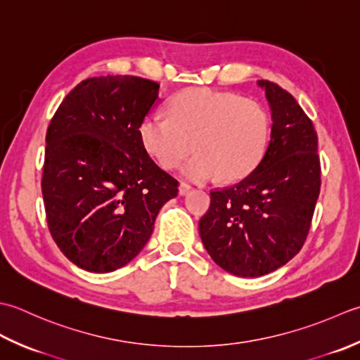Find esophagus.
I'll list each match as a JSON object with an SVG mask.
<instances>
[{
	"label": "esophagus",
	"instance_id": "34e87169",
	"mask_svg": "<svg viewBox=\"0 0 360 360\" xmlns=\"http://www.w3.org/2000/svg\"><path fill=\"white\" fill-rule=\"evenodd\" d=\"M189 189H191V186L188 185V183H180V186H179V194H180V195H186Z\"/></svg>",
	"mask_w": 360,
	"mask_h": 360
}]
</instances>
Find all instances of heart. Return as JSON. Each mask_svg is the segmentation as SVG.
<instances>
[{"label":"heart","instance_id":"obj_1","mask_svg":"<svg viewBox=\"0 0 360 360\" xmlns=\"http://www.w3.org/2000/svg\"><path fill=\"white\" fill-rule=\"evenodd\" d=\"M169 118L149 115L139 138L157 163L174 169L189 152L181 174L193 181L221 175L225 181L247 177L261 161L270 138V120L258 102L211 88H188L167 105Z\"/></svg>","mask_w":360,"mask_h":360}]
</instances>
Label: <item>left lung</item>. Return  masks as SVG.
Instances as JSON below:
<instances>
[{
	"label": "left lung",
	"instance_id": "1",
	"mask_svg": "<svg viewBox=\"0 0 360 360\" xmlns=\"http://www.w3.org/2000/svg\"><path fill=\"white\" fill-rule=\"evenodd\" d=\"M272 116L267 149L238 185L211 193L199 222L205 248L219 267L242 278L267 275L306 240L320 194L319 138L290 93L258 80Z\"/></svg>",
	"mask_w": 360,
	"mask_h": 360
}]
</instances>
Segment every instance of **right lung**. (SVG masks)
Wrapping results in <instances>:
<instances>
[{
  "label": "right lung",
  "instance_id": "1",
  "mask_svg": "<svg viewBox=\"0 0 360 360\" xmlns=\"http://www.w3.org/2000/svg\"><path fill=\"white\" fill-rule=\"evenodd\" d=\"M158 93L143 77H90L51 120L41 179L48 226L62 253L86 272H113L134 259L161 207L179 193V181L139 138Z\"/></svg>",
  "mask_w": 360,
  "mask_h": 360
}]
</instances>
